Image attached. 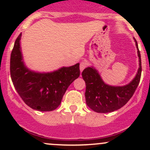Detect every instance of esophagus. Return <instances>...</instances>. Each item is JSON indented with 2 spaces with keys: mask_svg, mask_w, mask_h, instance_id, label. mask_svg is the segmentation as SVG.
I'll use <instances>...</instances> for the list:
<instances>
[{
  "mask_svg": "<svg viewBox=\"0 0 150 150\" xmlns=\"http://www.w3.org/2000/svg\"><path fill=\"white\" fill-rule=\"evenodd\" d=\"M86 66H87V63H86V62H85V61L81 62L80 65V70L81 73L83 71V70L86 68Z\"/></svg>",
  "mask_w": 150,
  "mask_h": 150,
  "instance_id": "esophagus-1",
  "label": "esophagus"
}]
</instances>
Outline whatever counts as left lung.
I'll return each instance as SVG.
<instances>
[{
    "mask_svg": "<svg viewBox=\"0 0 150 150\" xmlns=\"http://www.w3.org/2000/svg\"><path fill=\"white\" fill-rule=\"evenodd\" d=\"M139 58V68L135 77L123 86H112L105 83L98 70L93 66L82 71L86 84L85 99L87 105L97 113L112 112L123 107L133 95L140 82L142 72L140 53L134 38Z\"/></svg>",
    "mask_w": 150,
    "mask_h": 150,
    "instance_id": "8db88e82",
    "label": "left lung"
}]
</instances>
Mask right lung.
<instances>
[{
	"mask_svg": "<svg viewBox=\"0 0 150 150\" xmlns=\"http://www.w3.org/2000/svg\"><path fill=\"white\" fill-rule=\"evenodd\" d=\"M20 34L10 56V76L15 89L27 106L39 111H51L61 104L68 87L80 76V63L48 73L29 69L23 60Z\"/></svg>",
	"mask_w": 150,
	"mask_h": 150,
	"instance_id": "add662e5",
	"label": "right lung"
}]
</instances>
